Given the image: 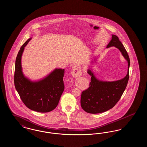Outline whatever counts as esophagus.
<instances>
[{
    "instance_id": "esophagus-1",
    "label": "esophagus",
    "mask_w": 147,
    "mask_h": 147,
    "mask_svg": "<svg viewBox=\"0 0 147 147\" xmlns=\"http://www.w3.org/2000/svg\"><path fill=\"white\" fill-rule=\"evenodd\" d=\"M71 73H72V74H73V76H74V77H80V76H81V74H82L81 73H80V71H79V69H78V67L74 68L72 70Z\"/></svg>"
}]
</instances>
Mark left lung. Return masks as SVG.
I'll use <instances>...</instances> for the list:
<instances>
[{
  "instance_id": "1",
  "label": "left lung",
  "mask_w": 147,
  "mask_h": 147,
  "mask_svg": "<svg viewBox=\"0 0 147 147\" xmlns=\"http://www.w3.org/2000/svg\"><path fill=\"white\" fill-rule=\"evenodd\" d=\"M115 46L122 53L128 62V73L122 79L115 82H101L94 77L90 70L88 73L91 76L89 87L82 92L80 104L85 112L89 113H99L112 109L121 98L126 89L129 79L130 60L127 52L119 40V37L112 35V39L107 48Z\"/></svg>"
}]
</instances>
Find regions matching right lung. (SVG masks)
I'll use <instances>...</instances> for the list:
<instances>
[{
	"instance_id": "obj_1",
	"label": "right lung",
	"mask_w": 147,
	"mask_h": 147,
	"mask_svg": "<svg viewBox=\"0 0 147 147\" xmlns=\"http://www.w3.org/2000/svg\"><path fill=\"white\" fill-rule=\"evenodd\" d=\"M29 38L21 46L15 61L14 84L22 101L29 109L39 112H49L58 104L64 89V69H56L49 76L38 82H31L24 76L21 58Z\"/></svg>"
}]
</instances>
